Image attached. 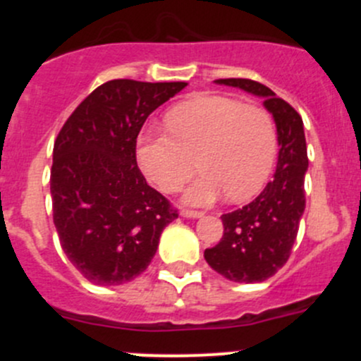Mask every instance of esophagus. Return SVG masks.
<instances>
[{
  "label": "esophagus",
  "instance_id": "obj_1",
  "mask_svg": "<svg viewBox=\"0 0 361 361\" xmlns=\"http://www.w3.org/2000/svg\"><path fill=\"white\" fill-rule=\"evenodd\" d=\"M180 214L181 216H185V218H201L202 216V211H195V209H181L180 211Z\"/></svg>",
  "mask_w": 361,
  "mask_h": 361
}]
</instances>
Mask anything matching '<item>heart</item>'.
Masks as SVG:
<instances>
[{
	"instance_id": "heart-1",
	"label": "heart",
	"mask_w": 361,
	"mask_h": 361,
	"mask_svg": "<svg viewBox=\"0 0 361 361\" xmlns=\"http://www.w3.org/2000/svg\"><path fill=\"white\" fill-rule=\"evenodd\" d=\"M169 130L148 129L137 137L141 169L166 194L176 192L195 167L204 171L185 192L190 204L227 194L246 202L267 185L278 160V129L264 108L225 96H197L167 113Z\"/></svg>"
}]
</instances>
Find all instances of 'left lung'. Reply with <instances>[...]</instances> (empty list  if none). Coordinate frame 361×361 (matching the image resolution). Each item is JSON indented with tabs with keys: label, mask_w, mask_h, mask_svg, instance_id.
Here are the masks:
<instances>
[{
	"label": "left lung",
	"mask_w": 361,
	"mask_h": 361,
	"mask_svg": "<svg viewBox=\"0 0 361 361\" xmlns=\"http://www.w3.org/2000/svg\"><path fill=\"white\" fill-rule=\"evenodd\" d=\"M264 97V106L278 127L279 157L274 178L255 201L221 214L224 235L204 251L211 269L238 283H260L288 262L305 209L304 178L307 171L302 116L292 104L276 96L264 83L248 78L214 80Z\"/></svg>",
	"instance_id": "1"
}]
</instances>
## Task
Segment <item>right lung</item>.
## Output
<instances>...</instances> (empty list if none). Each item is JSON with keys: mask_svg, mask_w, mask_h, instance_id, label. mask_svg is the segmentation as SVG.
<instances>
[{"mask_svg": "<svg viewBox=\"0 0 361 361\" xmlns=\"http://www.w3.org/2000/svg\"><path fill=\"white\" fill-rule=\"evenodd\" d=\"M185 82L110 80L69 115L54 143V225L76 271L99 286L122 285L150 265L178 209L145 180L136 140L145 120Z\"/></svg>", "mask_w": 361, "mask_h": 361, "instance_id": "1", "label": "right lung"}]
</instances>
